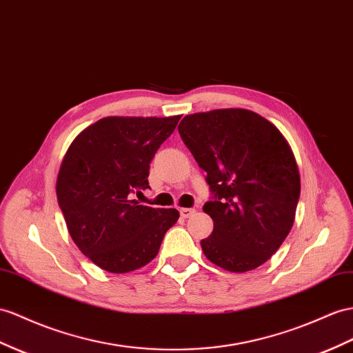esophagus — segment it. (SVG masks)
I'll return each instance as SVG.
<instances>
[{"instance_id": "1", "label": "esophagus", "mask_w": 353, "mask_h": 353, "mask_svg": "<svg viewBox=\"0 0 353 353\" xmlns=\"http://www.w3.org/2000/svg\"><path fill=\"white\" fill-rule=\"evenodd\" d=\"M195 213V210L194 209H186V207H183V209H180V216H182V218H189V216H192Z\"/></svg>"}]
</instances>
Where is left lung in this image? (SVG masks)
<instances>
[{"label":"left lung","instance_id":"left-lung-1","mask_svg":"<svg viewBox=\"0 0 353 353\" xmlns=\"http://www.w3.org/2000/svg\"><path fill=\"white\" fill-rule=\"evenodd\" d=\"M177 130L213 192L203 207L213 219L204 255L232 273L263 265L291 231L300 198V171L283 134L246 108L188 114Z\"/></svg>","mask_w":353,"mask_h":353}]
</instances>
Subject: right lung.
<instances>
[{
    "label": "right lung",
    "mask_w": 353,
    "mask_h": 353,
    "mask_svg": "<svg viewBox=\"0 0 353 353\" xmlns=\"http://www.w3.org/2000/svg\"><path fill=\"white\" fill-rule=\"evenodd\" d=\"M180 114L108 116L89 125L61 162L57 196L71 239L95 265L128 273L158 255L176 209L132 200L149 188V164L173 134Z\"/></svg>",
    "instance_id": "add662e5"
}]
</instances>
